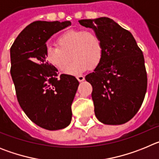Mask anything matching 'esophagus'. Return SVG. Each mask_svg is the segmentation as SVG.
I'll return each instance as SVG.
<instances>
[{
	"mask_svg": "<svg viewBox=\"0 0 159 159\" xmlns=\"http://www.w3.org/2000/svg\"><path fill=\"white\" fill-rule=\"evenodd\" d=\"M76 79L78 80L79 82H83V81L85 80V78H84V75H78V76H76Z\"/></svg>",
	"mask_w": 159,
	"mask_h": 159,
	"instance_id": "34e87169",
	"label": "esophagus"
}]
</instances>
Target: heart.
Listing matches in <instances>:
<instances>
[{"label": "heart", "instance_id": "1", "mask_svg": "<svg viewBox=\"0 0 159 159\" xmlns=\"http://www.w3.org/2000/svg\"><path fill=\"white\" fill-rule=\"evenodd\" d=\"M57 43L59 47L47 46L45 60L60 70L67 68L65 72L68 75H80L89 67H96L103 56L102 41L93 32L73 29L66 31L57 38ZM71 57L74 60L68 67Z\"/></svg>", "mask_w": 159, "mask_h": 159}]
</instances>
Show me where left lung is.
<instances>
[{"mask_svg": "<svg viewBox=\"0 0 159 159\" xmlns=\"http://www.w3.org/2000/svg\"><path fill=\"white\" fill-rule=\"evenodd\" d=\"M100 38L103 56L85 79L92 84L95 116L107 125H121L136 115L144 100L147 76L143 52L129 31L108 17L79 20Z\"/></svg>", "mask_w": 159, "mask_h": 159, "instance_id": "1", "label": "left lung"}]
</instances>
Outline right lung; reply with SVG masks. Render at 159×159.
Returning a JSON list of instances; mask_svg holds the SVG:
<instances>
[{"label":"right lung","instance_id":"obj_1","mask_svg":"<svg viewBox=\"0 0 159 159\" xmlns=\"http://www.w3.org/2000/svg\"><path fill=\"white\" fill-rule=\"evenodd\" d=\"M71 21H35L28 25L10 48L11 76L19 104L35 124L49 130L67 127L79 81L70 75L57 79L58 70L45 60L46 42Z\"/></svg>","mask_w":159,"mask_h":159}]
</instances>
